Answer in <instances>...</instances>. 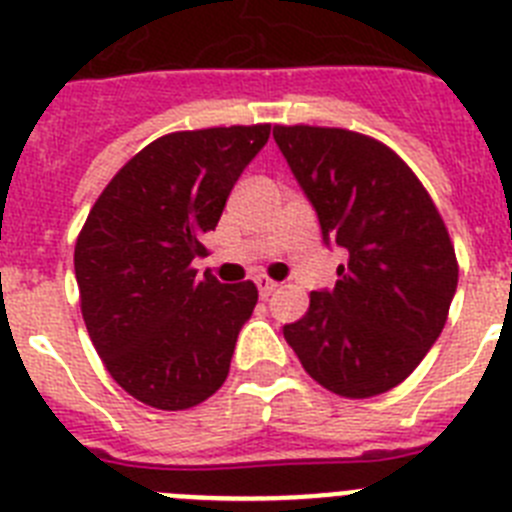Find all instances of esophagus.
I'll use <instances>...</instances> for the list:
<instances>
[{"label": "esophagus", "mask_w": 512, "mask_h": 512, "mask_svg": "<svg viewBox=\"0 0 512 512\" xmlns=\"http://www.w3.org/2000/svg\"><path fill=\"white\" fill-rule=\"evenodd\" d=\"M256 285H259L261 298H269V295H272V292L279 287L277 282H274V279H269V277H256Z\"/></svg>", "instance_id": "34e87169"}]
</instances>
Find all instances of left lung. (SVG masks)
I'll return each mask as SVG.
<instances>
[{
  "label": "left lung",
  "instance_id": "obj_1",
  "mask_svg": "<svg viewBox=\"0 0 512 512\" xmlns=\"http://www.w3.org/2000/svg\"><path fill=\"white\" fill-rule=\"evenodd\" d=\"M326 243L349 253L334 290L310 292L285 339L331 393L368 399L412 375L448 321L458 261L414 170L391 147L334 126H274Z\"/></svg>",
  "mask_w": 512,
  "mask_h": 512
}]
</instances>
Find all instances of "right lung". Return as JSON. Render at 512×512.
I'll use <instances>...</instances> for the list:
<instances>
[{"label":"right lung","mask_w":512,"mask_h":512,"mask_svg":"<svg viewBox=\"0 0 512 512\" xmlns=\"http://www.w3.org/2000/svg\"><path fill=\"white\" fill-rule=\"evenodd\" d=\"M272 124L173 131L111 178L74 246L87 334L111 378L155 409L181 412L225 383L253 282L196 277L243 168Z\"/></svg>","instance_id":"add662e5"}]
</instances>
